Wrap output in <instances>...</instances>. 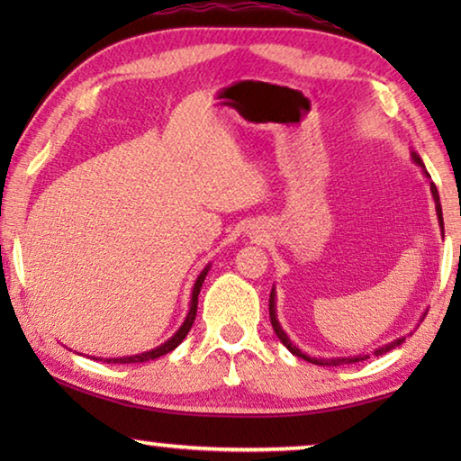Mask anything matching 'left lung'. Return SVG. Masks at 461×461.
I'll return each mask as SVG.
<instances>
[{"label": "left lung", "mask_w": 461, "mask_h": 461, "mask_svg": "<svg viewBox=\"0 0 461 461\" xmlns=\"http://www.w3.org/2000/svg\"><path fill=\"white\" fill-rule=\"evenodd\" d=\"M411 158H412V162H415L417 167L423 168V175L429 178V185H431V194H433V201H435L437 221H439V228H441V233H443V212H441V203H439V193H437V186L431 183V176H429L427 168H425V165H423V160H420V156H419L417 152H411ZM268 311H270V323H272V330H275L276 338H278L280 341H283V346H285V348L288 349V352H291L293 356H296V357H303V360H307V362H311V364H317V366L354 364V362H362V360H366V357H370L368 354L349 356V357H311V356H307V354H303L301 349L296 348L291 339H288V335L285 333V330H283V327H280V323H278V317H276V291H275V286H272V293H270ZM425 315H427V313H425ZM402 341H404V338H399V339H394V341H390V343H384V346H380V348L374 349V356H382V354H386V352H390V349H394L396 346H401Z\"/></svg>", "instance_id": "1"}]
</instances>
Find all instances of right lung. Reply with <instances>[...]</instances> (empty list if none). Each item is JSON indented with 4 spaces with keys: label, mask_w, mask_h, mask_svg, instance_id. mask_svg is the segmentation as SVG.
I'll return each instance as SVG.
<instances>
[{
    "label": "right lung",
    "mask_w": 461,
    "mask_h": 461,
    "mask_svg": "<svg viewBox=\"0 0 461 461\" xmlns=\"http://www.w3.org/2000/svg\"><path fill=\"white\" fill-rule=\"evenodd\" d=\"M209 268H212V264H207V267L201 270V275L197 276V280H194L193 293H191V303H189V313H186L183 325L178 327L173 338H170L165 343H160L158 348L150 349V352H142V354H136V356H123V357H105V360H104V357H99V360H104L107 364H138V362L156 360V357H160V356H165L168 352H173V349L178 346V343H181L186 338V333L191 331L193 321H194V315H197V299H199L201 286H203V283H205V276H207ZM93 360H97V357H93Z\"/></svg>",
    "instance_id": "right-lung-1"
}]
</instances>
